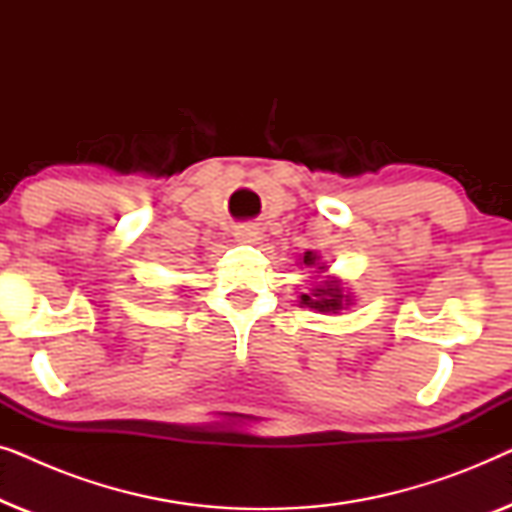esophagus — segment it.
Masks as SVG:
<instances>
[{
  "instance_id": "34e87169",
  "label": "esophagus",
  "mask_w": 512,
  "mask_h": 512,
  "mask_svg": "<svg viewBox=\"0 0 512 512\" xmlns=\"http://www.w3.org/2000/svg\"><path fill=\"white\" fill-rule=\"evenodd\" d=\"M237 240H240V242L261 240V230H258L256 226H240V228H237Z\"/></svg>"
}]
</instances>
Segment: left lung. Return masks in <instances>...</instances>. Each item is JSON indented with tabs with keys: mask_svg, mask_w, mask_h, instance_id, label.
Masks as SVG:
<instances>
[{
	"mask_svg": "<svg viewBox=\"0 0 512 512\" xmlns=\"http://www.w3.org/2000/svg\"><path fill=\"white\" fill-rule=\"evenodd\" d=\"M303 263L310 265V268H312V265H317L321 272L326 270V265L319 263V256L314 254V251H305ZM349 300H352V298L342 293L338 279H326V282L319 284L317 289L310 293V296H307V293H303V296H300V303L307 305V307H312V310L333 312V314L340 312L345 305H349Z\"/></svg>",
	"mask_w": 512,
	"mask_h": 512,
	"instance_id": "obj_1",
	"label": "left lung"
}]
</instances>
